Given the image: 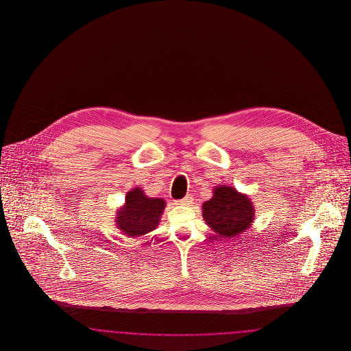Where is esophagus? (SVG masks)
Here are the masks:
<instances>
[{
    "mask_svg": "<svg viewBox=\"0 0 351 351\" xmlns=\"http://www.w3.org/2000/svg\"><path fill=\"white\" fill-rule=\"evenodd\" d=\"M191 200H192V197H191L189 195H186L182 200L176 201V204H178V205H189Z\"/></svg>",
    "mask_w": 351,
    "mask_h": 351,
    "instance_id": "1",
    "label": "esophagus"
}]
</instances>
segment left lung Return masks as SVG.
I'll return each mask as SVG.
<instances>
[{"label":"left lung","mask_w":351,"mask_h":351,"mask_svg":"<svg viewBox=\"0 0 351 351\" xmlns=\"http://www.w3.org/2000/svg\"><path fill=\"white\" fill-rule=\"evenodd\" d=\"M202 217L218 241L232 239L250 228L254 205L246 195L237 192L233 186L219 185L215 188L213 197L202 204Z\"/></svg>","instance_id":"left-lung-1"}]
</instances>
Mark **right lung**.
Segmentation results:
<instances>
[{
    "mask_svg": "<svg viewBox=\"0 0 351 351\" xmlns=\"http://www.w3.org/2000/svg\"><path fill=\"white\" fill-rule=\"evenodd\" d=\"M125 200L116 217L117 228L122 233L134 238L158 228L166 201L147 197L139 186L129 191Z\"/></svg>",
    "mask_w": 351,
    "mask_h": 351,
    "instance_id": "1",
    "label": "right lung"
}]
</instances>
